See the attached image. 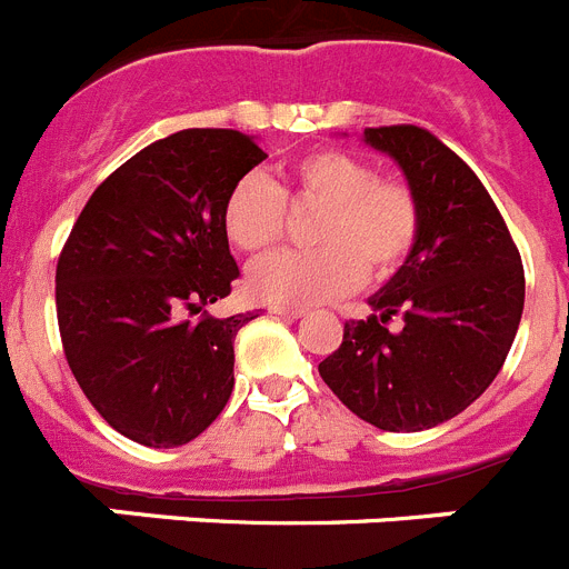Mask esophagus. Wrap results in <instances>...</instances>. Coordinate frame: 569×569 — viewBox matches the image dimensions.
<instances>
[{"label": "esophagus", "instance_id": "1", "mask_svg": "<svg viewBox=\"0 0 569 569\" xmlns=\"http://www.w3.org/2000/svg\"><path fill=\"white\" fill-rule=\"evenodd\" d=\"M269 312L278 315V318H286V320H298L306 315L303 309H298V306H271Z\"/></svg>", "mask_w": 569, "mask_h": 569}]
</instances>
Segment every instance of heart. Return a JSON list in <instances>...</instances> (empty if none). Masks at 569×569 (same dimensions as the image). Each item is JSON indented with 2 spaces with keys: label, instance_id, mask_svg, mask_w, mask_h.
<instances>
[{
  "label": "heart",
  "instance_id": "obj_1",
  "mask_svg": "<svg viewBox=\"0 0 569 569\" xmlns=\"http://www.w3.org/2000/svg\"><path fill=\"white\" fill-rule=\"evenodd\" d=\"M320 209L309 251H274L249 271V289L274 306H318L343 298L363 274L387 278L418 240L421 211L401 182L378 180L367 160L323 148L300 157L278 189L266 174H246L223 202V229L246 254L283 234L286 200Z\"/></svg>",
  "mask_w": 569,
  "mask_h": 569
}]
</instances>
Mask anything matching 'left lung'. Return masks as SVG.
Here are the masks:
<instances>
[{"mask_svg": "<svg viewBox=\"0 0 569 569\" xmlns=\"http://www.w3.org/2000/svg\"><path fill=\"white\" fill-rule=\"evenodd\" d=\"M363 142L401 168L421 226L403 266L369 298L372 315L343 326L318 367L358 418L421 432L478 401L516 340L521 254L472 168L415 126L367 128ZM401 313L398 333L386 320Z\"/></svg>", "mask_w": 569, "mask_h": 569, "instance_id": "1", "label": "left lung"}]
</instances>
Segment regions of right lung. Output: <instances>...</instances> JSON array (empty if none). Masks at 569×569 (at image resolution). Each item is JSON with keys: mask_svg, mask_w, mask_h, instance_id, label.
Returning <instances> with one entry per match:
<instances>
[{"mask_svg": "<svg viewBox=\"0 0 569 569\" xmlns=\"http://www.w3.org/2000/svg\"><path fill=\"white\" fill-rule=\"evenodd\" d=\"M266 160L254 137L186 128L122 162L73 223L57 263L68 367L131 441H194L234 389V335L257 312L211 318L240 278L223 229L231 186Z\"/></svg>", "mask_w": 569, "mask_h": 569, "instance_id": "add662e5", "label": "right lung"}]
</instances>
